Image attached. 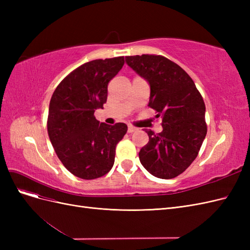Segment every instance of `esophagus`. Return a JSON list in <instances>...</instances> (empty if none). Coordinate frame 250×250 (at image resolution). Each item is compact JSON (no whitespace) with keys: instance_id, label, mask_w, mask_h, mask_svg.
I'll use <instances>...</instances> for the list:
<instances>
[{"instance_id":"1","label":"esophagus","mask_w":250,"mask_h":250,"mask_svg":"<svg viewBox=\"0 0 250 250\" xmlns=\"http://www.w3.org/2000/svg\"><path fill=\"white\" fill-rule=\"evenodd\" d=\"M135 130H137V128H135V127H133V126H128V132H129V133H132V132H134Z\"/></svg>"}]
</instances>
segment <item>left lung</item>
<instances>
[{"label":"left lung","instance_id":"left-lung-1","mask_svg":"<svg viewBox=\"0 0 250 250\" xmlns=\"http://www.w3.org/2000/svg\"><path fill=\"white\" fill-rule=\"evenodd\" d=\"M125 60L149 82L148 105L163 118L162 132L146 131L149 142L139 153L141 164L155 177H176L197 157L207 135L202 96L188 73L168 58L143 54Z\"/></svg>","mask_w":250,"mask_h":250}]
</instances>
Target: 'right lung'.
I'll return each instance as SVG.
<instances>
[{"instance_id":"right-lung-1","label":"right lung","mask_w":250,"mask_h":250,"mask_svg":"<svg viewBox=\"0 0 250 250\" xmlns=\"http://www.w3.org/2000/svg\"><path fill=\"white\" fill-rule=\"evenodd\" d=\"M124 62V56L92 60L67 75L52 95L49 138L60 162L79 178L107 174L115 163L117 144L127 132L126 124L107 125L94 116L106 103L108 83Z\"/></svg>"}]
</instances>
